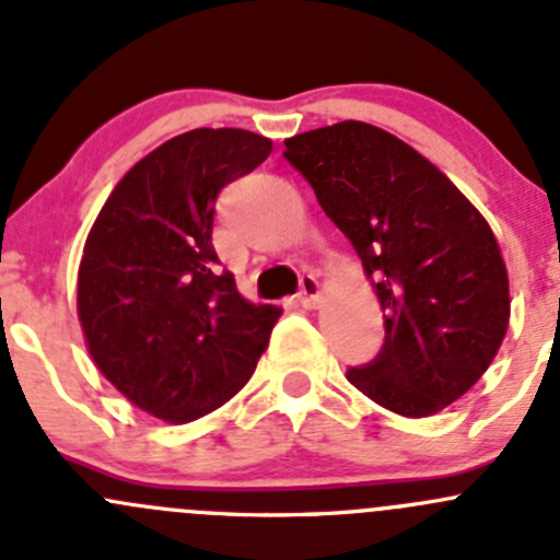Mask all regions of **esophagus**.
Returning <instances> with one entry per match:
<instances>
[{"mask_svg": "<svg viewBox=\"0 0 560 560\" xmlns=\"http://www.w3.org/2000/svg\"><path fill=\"white\" fill-rule=\"evenodd\" d=\"M319 281L314 279V276H303L301 279V292H298V303H301L303 308H316L319 306Z\"/></svg>", "mask_w": 560, "mask_h": 560, "instance_id": "obj_1", "label": "esophagus"}]
</instances>
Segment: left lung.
Masks as SVG:
<instances>
[{"mask_svg": "<svg viewBox=\"0 0 560 560\" xmlns=\"http://www.w3.org/2000/svg\"><path fill=\"white\" fill-rule=\"evenodd\" d=\"M284 145L385 312V347L347 380L400 417L447 409L510 327V276L490 224L433 162L374 124L338 121Z\"/></svg>", "mask_w": 560, "mask_h": 560, "instance_id": "8db88e82", "label": "left lung"}]
</instances>
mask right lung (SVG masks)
<instances>
[{"label": "right lung", "mask_w": 560, "mask_h": 560, "mask_svg": "<svg viewBox=\"0 0 560 560\" xmlns=\"http://www.w3.org/2000/svg\"><path fill=\"white\" fill-rule=\"evenodd\" d=\"M246 129H191L138 162L89 230L78 319L94 365L129 404L184 425L252 380L279 306L248 303L219 270L213 208L268 160Z\"/></svg>", "instance_id": "1"}]
</instances>
